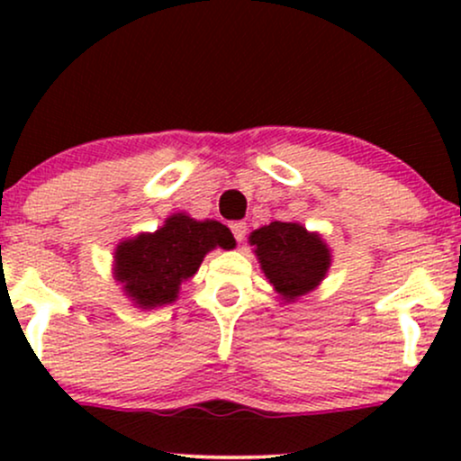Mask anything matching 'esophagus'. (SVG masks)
<instances>
[{"instance_id":"obj_1","label":"esophagus","mask_w":461,"mask_h":461,"mask_svg":"<svg viewBox=\"0 0 461 461\" xmlns=\"http://www.w3.org/2000/svg\"><path fill=\"white\" fill-rule=\"evenodd\" d=\"M230 227H231V234H234L238 242L245 240V236H247V223H245V221H234V223H231Z\"/></svg>"}]
</instances>
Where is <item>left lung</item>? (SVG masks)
I'll return each mask as SVG.
<instances>
[{
  "instance_id": "obj_1",
  "label": "left lung",
  "mask_w": 461,
  "mask_h": 461,
  "mask_svg": "<svg viewBox=\"0 0 461 461\" xmlns=\"http://www.w3.org/2000/svg\"><path fill=\"white\" fill-rule=\"evenodd\" d=\"M260 268L273 284L275 293L294 301L314 290L331 267V253L325 240L299 223L275 221L249 236Z\"/></svg>"
}]
</instances>
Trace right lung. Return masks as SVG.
I'll use <instances>...</instances> for the list:
<instances>
[{"instance_id": "1", "label": "right lung", "mask_w": 461, "mask_h": 461, "mask_svg": "<svg viewBox=\"0 0 461 461\" xmlns=\"http://www.w3.org/2000/svg\"><path fill=\"white\" fill-rule=\"evenodd\" d=\"M216 247H236L223 223L173 214L153 234H139L116 247L114 279L123 284L136 308H160L177 299L179 285L199 271L205 253Z\"/></svg>"}]
</instances>
